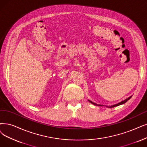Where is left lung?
<instances>
[{
    "label": "left lung",
    "mask_w": 147,
    "mask_h": 147,
    "mask_svg": "<svg viewBox=\"0 0 147 147\" xmlns=\"http://www.w3.org/2000/svg\"><path fill=\"white\" fill-rule=\"evenodd\" d=\"M131 97H132V95L130 96H129V97L127 98V99H124V101H122L118 102V104H114V105H109V106H107V105H106V106H105V107H108V108H112V107H116V106H118V105H122V104H125L126 102H127V101L129 100V99H130ZM88 101H89L90 103H92V104L95 105H97V106H103L102 105L97 104H96V103H95V102H93L92 101H91L90 100H89V99H88Z\"/></svg>",
    "instance_id": "1"
}]
</instances>
